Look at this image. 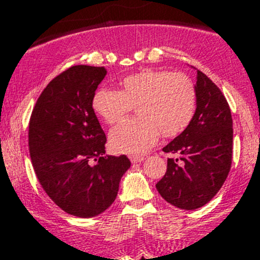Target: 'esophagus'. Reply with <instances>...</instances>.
Instances as JSON below:
<instances>
[{
    "label": "esophagus",
    "mask_w": 260,
    "mask_h": 260,
    "mask_svg": "<svg viewBox=\"0 0 260 260\" xmlns=\"http://www.w3.org/2000/svg\"><path fill=\"white\" fill-rule=\"evenodd\" d=\"M129 159H131V161H132L133 164H136V162H142V161L144 160V156H131Z\"/></svg>",
    "instance_id": "34e87169"
}]
</instances>
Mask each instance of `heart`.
Here are the masks:
<instances>
[{
    "label": "heart",
    "mask_w": 260,
    "mask_h": 260,
    "mask_svg": "<svg viewBox=\"0 0 260 260\" xmlns=\"http://www.w3.org/2000/svg\"><path fill=\"white\" fill-rule=\"evenodd\" d=\"M92 110L107 124L121 121L136 106L138 117L121 122L109 136L116 153L142 155L161 136L176 137L186 129L197 107V88L183 73L143 70L128 74L120 90L101 88L92 96Z\"/></svg>",
    "instance_id": "b5f03b06"
}]
</instances>
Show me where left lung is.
I'll list each match as a JSON object with an SVG mask.
<instances>
[{"label": "left lung", "mask_w": 260, "mask_h": 260, "mask_svg": "<svg viewBox=\"0 0 260 260\" xmlns=\"http://www.w3.org/2000/svg\"><path fill=\"white\" fill-rule=\"evenodd\" d=\"M197 109L180 136L162 149L178 154L156 183L161 197L175 207L193 210L210 202L222 187L232 164L231 110L219 86L197 71Z\"/></svg>", "instance_id": "obj_1"}]
</instances>
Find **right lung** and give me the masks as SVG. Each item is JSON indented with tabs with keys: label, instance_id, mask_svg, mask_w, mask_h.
Segmentation results:
<instances>
[{
	"label": "right lung",
	"instance_id": "obj_1",
	"mask_svg": "<svg viewBox=\"0 0 260 260\" xmlns=\"http://www.w3.org/2000/svg\"><path fill=\"white\" fill-rule=\"evenodd\" d=\"M105 76V67L68 68L46 85L29 121V151L41 187L78 217L104 213L131 168L126 155L104 156L106 136L91 101Z\"/></svg>",
	"mask_w": 260,
	"mask_h": 260
}]
</instances>
